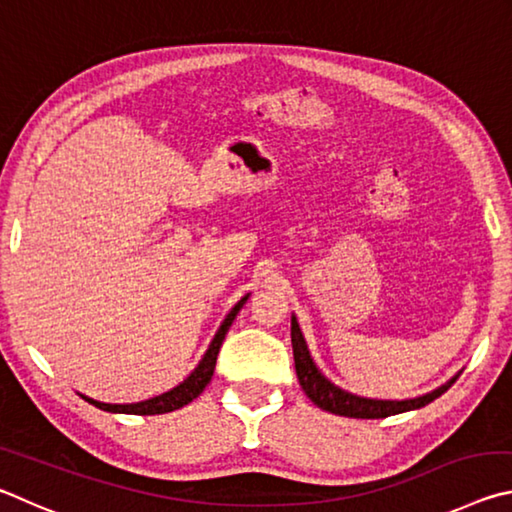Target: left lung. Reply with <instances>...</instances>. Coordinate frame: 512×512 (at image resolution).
I'll use <instances>...</instances> for the list:
<instances>
[{"instance_id": "1", "label": "left lung", "mask_w": 512, "mask_h": 512, "mask_svg": "<svg viewBox=\"0 0 512 512\" xmlns=\"http://www.w3.org/2000/svg\"><path fill=\"white\" fill-rule=\"evenodd\" d=\"M291 345H293V361H296V375L302 391L307 393L309 400L314 402L318 409L329 411L334 415H345V418L375 420V418H388V415H395V413L420 409V406L429 404L436 400V397L443 395L456 381V377L449 379L445 386L436 388L433 393L415 397V400H402V402L368 400V397H359L348 391H341L339 386H334L332 381L320 375V370L314 366V361L309 357L307 343L302 339V332L296 318H291Z\"/></svg>"}]
</instances>
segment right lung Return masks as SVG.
Returning <instances> with one entry per match:
<instances>
[{
    "label": "right lung",
    "instance_id": "1",
    "mask_svg": "<svg viewBox=\"0 0 512 512\" xmlns=\"http://www.w3.org/2000/svg\"><path fill=\"white\" fill-rule=\"evenodd\" d=\"M248 300L241 298L235 307H232V311L228 316H225V320L219 327V332H216L214 341L210 343V348H207L205 357L201 359V363H198L196 370L189 375L183 384L171 388L169 393H162L158 397H151V400H144V402H137V404H106V402H97L92 400V397H85L81 395L85 402H90L97 406V409L101 411H110V413H131V415H160V413H169V411H176L180 409V406L189 404L192 400H196L198 395H201L205 391V386L210 384V379L214 375V366H216V357H219V350H221V343L225 339V334H228V329L232 325V320L237 318L239 309L244 307V302Z\"/></svg>",
    "mask_w": 512,
    "mask_h": 512
}]
</instances>
